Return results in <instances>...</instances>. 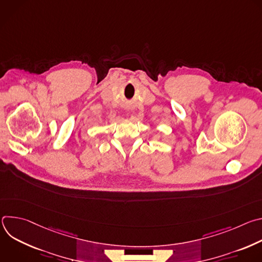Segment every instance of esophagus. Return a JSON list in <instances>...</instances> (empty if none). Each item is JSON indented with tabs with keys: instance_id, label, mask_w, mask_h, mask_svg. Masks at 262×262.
<instances>
[{
	"instance_id": "obj_1",
	"label": "esophagus",
	"mask_w": 262,
	"mask_h": 262,
	"mask_svg": "<svg viewBox=\"0 0 262 262\" xmlns=\"http://www.w3.org/2000/svg\"><path fill=\"white\" fill-rule=\"evenodd\" d=\"M126 115H127V116H128V113H126Z\"/></svg>"
}]
</instances>
